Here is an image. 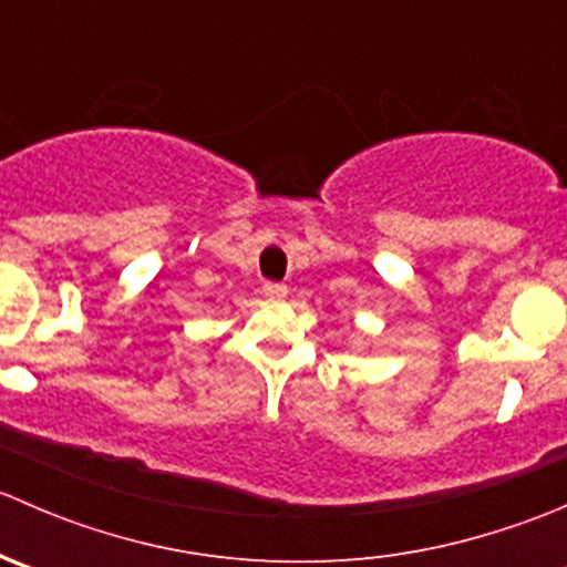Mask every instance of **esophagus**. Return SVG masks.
Returning <instances> with one entry per match:
<instances>
[{
	"label": "esophagus",
	"instance_id": "1",
	"mask_svg": "<svg viewBox=\"0 0 567 567\" xmlns=\"http://www.w3.org/2000/svg\"><path fill=\"white\" fill-rule=\"evenodd\" d=\"M262 293H266L268 299H285V296H288V288H285L282 282H266L262 285Z\"/></svg>",
	"mask_w": 567,
	"mask_h": 567
}]
</instances>
